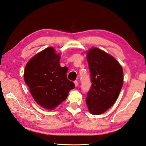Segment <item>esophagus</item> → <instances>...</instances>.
I'll list each match as a JSON object with an SVG mask.
<instances>
[{
    "label": "esophagus",
    "mask_w": 146,
    "mask_h": 146,
    "mask_svg": "<svg viewBox=\"0 0 146 146\" xmlns=\"http://www.w3.org/2000/svg\"><path fill=\"white\" fill-rule=\"evenodd\" d=\"M74 84H75V86L76 87H77V86H78V81H74Z\"/></svg>",
    "instance_id": "esophagus-1"
}]
</instances>
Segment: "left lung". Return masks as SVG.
<instances>
[{
	"label": "left lung",
	"mask_w": 146,
	"mask_h": 146,
	"mask_svg": "<svg viewBox=\"0 0 146 146\" xmlns=\"http://www.w3.org/2000/svg\"><path fill=\"white\" fill-rule=\"evenodd\" d=\"M87 59L92 85L86 103L90 113L101 115L118 98L123 84V71L115 58L98 48H91Z\"/></svg>",
	"instance_id": "left-lung-1"
}]
</instances>
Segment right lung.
<instances>
[{
  "label": "right lung",
  "instance_id": "obj_1",
  "mask_svg": "<svg viewBox=\"0 0 146 146\" xmlns=\"http://www.w3.org/2000/svg\"><path fill=\"white\" fill-rule=\"evenodd\" d=\"M59 61L60 54L50 47L33 57L25 69V82L33 99L47 110H52L65 101L70 90L75 88Z\"/></svg>",
  "mask_w": 146,
  "mask_h": 146
}]
</instances>
